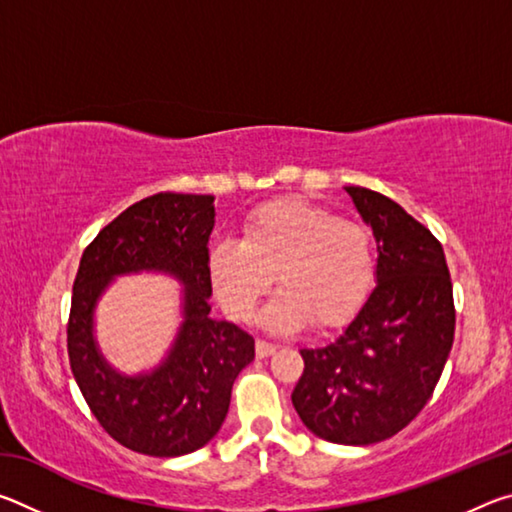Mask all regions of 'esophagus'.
Listing matches in <instances>:
<instances>
[{
    "label": "esophagus",
    "instance_id": "obj_1",
    "mask_svg": "<svg viewBox=\"0 0 512 512\" xmlns=\"http://www.w3.org/2000/svg\"><path fill=\"white\" fill-rule=\"evenodd\" d=\"M275 350H277V345L268 343V341L257 339V343H255V352H257V357H259V359H264V357H271V354H275Z\"/></svg>",
    "mask_w": 512,
    "mask_h": 512
}]
</instances>
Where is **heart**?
<instances>
[{"label":"heart","mask_w":512,"mask_h":512,"mask_svg":"<svg viewBox=\"0 0 512 512\" xmlns=\"http://www.w3.org/2000/svg\"><path fill=\"white\" fill-rule=\"evenodd\" d=\"M216 298L235 318H250L273 284L282 289L264 320L273 329L348 323L375 284V244L366 225L305 198H277L250 210L241 241L210 248Z\"/></svg>","instance_id":"obj_1"}]
</instances>
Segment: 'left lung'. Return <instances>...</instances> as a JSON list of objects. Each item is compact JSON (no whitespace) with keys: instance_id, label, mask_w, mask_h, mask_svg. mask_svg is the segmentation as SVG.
Segmentation results:
<instances>
[{"instance_id":"1","label":"left lung","mask_w":512,"mask_h":512,"mask_svg":"<svg viewBox=\"0 0 512 512\" xmlns=\"http://www.w3.org/2000/svg\"><path fill=\"white\" fill-rule=\"evenodd\" d=\"M377 241V287L339 339L300 350V420L336 445H372L429 402L454 343V293L440 241L391 198L345 187Z\"/></svg>"}]
</instances>
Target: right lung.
<instances>
[{
  "instance_id": "right-lung-1",
  "label": "right lung",
  "mask_w": 512,
  "mask_h": 512,
  "mask_svg": "<svg viewBox=\"0 0 512 512\" xmlns=\"http://www.w3.org/2000/svg\"><path fill=\"white\" fill-rule=\"evenodd\" d=\"M214 196L160 192L126 207L83 250L67 323V354L90 411L119 445L171 458L210 443L232 384L255 359L253 336L212 318L207 241ZM162 270L184 282V325L161 366L121 376L93 341V307L115 274Z\"/></svg>"
}]
</instances>
